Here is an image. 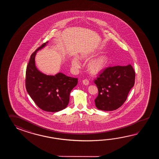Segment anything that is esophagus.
Wrapping results in <instances>:
<instances>
[{
    "label": "esophagus",
    "mask_w": 159,
    "mask_h": 159,
    "mask_svg": "<svg viewBox=\"0 0 159 159\" xmlns=\"http://www.w3.org/2000/svg\"><path fill=\"white\" fill-rule=\"evenodd\" d=\"M82 82H83V84L84 85H88V84H89V81L88 79H84V80L82 81Z\"/></svg>",
    "instance_id": "obj_1"
}]
</instances>
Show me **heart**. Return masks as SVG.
<instances>
[{
	"mask_svg": "<svg viewBox=\"0 0 159 159\" xmlns=\"http://www.w3.org/2000/svg\"><path fill=\"white\" fill-rule=\"evenodd\" d=\"M107 62V58L106 57H102L98 60L93 62L90 64V69L93 71H98L103 67ZM71 64L75 68H78L80 67L81 63L77 58L74 57L71 60Z\"/></svg>",
	"mask_w": 159,
	"mask_h": 159,
	"instance_id": "obj_1",
	"label": "heart"
}]
</instances>
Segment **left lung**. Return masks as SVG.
Segmentation results:
<instances>
[{"label": "left lung", "instance_id": "1", "mask_svg": "<svg viewBox=\"0 0 159 159\" xmlns=\"http://www.w3.org/2000/svg\"><path fill=\"white\" fill-rule=\"evenodd\" d=\"M135 78V72L131 65L105 68L94 80L98 89L94 101L97 108L103 111L119 108L134 87Z\"/></svg>", "mask_w": 159, "mask_h": 159}]
</instances>
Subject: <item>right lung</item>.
<instances>
[{
	"instance_id": "1",
	"label": "right lung",
	"mask_w": 159,
	"mask_h": 159,
	"mask_svg": "<svg viewBox=\"0 0 159 159\" xmlns=\"http://www.w3.org/2000/svg\"><path fill=\"white\" fill-rule=\"evenodd\" d=\"M48 43L42 44L30 56L26 69L25 87L30 98L39 108L45 111L58 112L67 107L70 91L77 84L78 79L62 73L49 75L37 69L35 56Z\"/></svg>"
}]
</instances>
